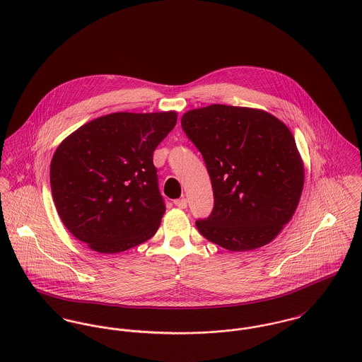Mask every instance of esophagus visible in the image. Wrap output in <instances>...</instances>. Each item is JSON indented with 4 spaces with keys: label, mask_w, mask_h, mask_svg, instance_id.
Segmentation results:
<instances>
[{
    "label": "esophagus",
    "mask_w": 362,
    "mask_h": 362,
    "mask_svg": "<svg viewBox=\"0 0 362 362\" xmlns=\"http://www.w3.org/2000/svg\"><path fill=\"white\" fill-rule=\"evenodd\" d=\"M173 202H175V205L179 206V208H186V206H187V200H186L185 197L177 199V200H175Z\"/></svg>",
    "instance_id": "obj_1"
}]
</instances>
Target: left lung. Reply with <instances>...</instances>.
Segmentation results:
<instances>
[{"label":"left lung","instance_id":"1","mask_svg":"<svg viewBox=\"0 0 362 362\" xmlns=\"http://www.w3.org/2000/svg\"><path fill=\"white\" fill-rule=\"evenodd\" d=\"M182 129L200 151L214 192L209 216L196 221L201 235L229 251L274 240L304 185L287 126L259 110L214 104L186 112Z\"/></svg>","mask_w":362,"mask_h":362}]
</instances>
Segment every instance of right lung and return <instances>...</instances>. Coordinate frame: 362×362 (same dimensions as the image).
I'll use <instances>...</instances> for the list:
<instances>
[{
    "mask_svg": "<svg viewBox=\"0 0 362 362\" xmlns=\"http://www.w3.org/2000/svg\"><path fill=\"white\" fill-rule=\"evenodd\" d=\"M176 112H117L88 122L57 148L49 182L66 229L94 251L115 254L151 239L165 201L154 150Z\"/></svg>",
    "mask_w": 362,
    "mask_h": 362,
    "instance_id": "1",
    "label": "right lung"
}]
</instances>
